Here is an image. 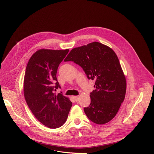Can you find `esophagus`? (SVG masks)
<instances>
[{"label": "esophagus", "instance_id": "1", "mask_svg": "<svg viewBox=\"0 0 154 154\" xmlns=\"http://www.w3.org/2000/svg\"><path fill=\"white\" fill-rule=\"evenodd\" d=\"M73 98H74V99L75 100V101L77 102L79 100V96H74L73 97Z\"/></svg>", "mask_w": 154, "mask_h": 154}]
</instances>
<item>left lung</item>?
<instances>
[{
    "label": "left lung",
    "mask_w": 154,
    "mask_h": 154,
    "mask_svg": "<svg viewBox=\"0 0 154 154\" xmlns=\"http://www.w3.org/2000/svg\"><path fill=\"white\" fill-rule=\"evenodd\" d=\"M81 67L88 79L95 80L87 117L97 124L109 122L118 112L126 92V79L115 52L98 42L75 47L64 60Z\"/></svg>",
    "instance_id": "1"
}]
</instances>
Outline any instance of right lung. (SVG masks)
Wrapping results in <instances>:
<instances>
[{"label":"right lung","mask_w":154,"mask_h":154,"mask_svg":"<svg viewBox=\"0 0 154 154\" xmlns=\"http://www.w3.org/2000/svg\"><path fill=\"white\" fill-rule=\"evenodd\" d=\"M69 51L40 49L32 55L26 67L23 80L26 101L35 118L48 128L63 125L72 107L68 97L54 92L60 87L57 71Z\"/></svg>","instance_id":"1"}]
</instances>
